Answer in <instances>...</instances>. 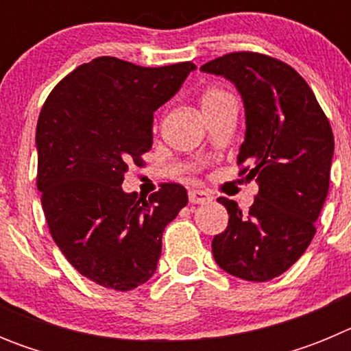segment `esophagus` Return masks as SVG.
Instances as JSON below:
<instances>
[{"label": "esophagus", "instance_id": "34e87169", "mask_svg": "<svg viewBox=\"0 0 351 351\" xmlns=\"http://www.w3.org/2000/svg\"><path fill=\"white\" fill-rule=\"evenodd\" d=\"M188 195H190L191 204H207L213 200L209 191H204V190H191Z\"/></svg>", "mask_w": 351, "mask_h": 351}]
</instances>
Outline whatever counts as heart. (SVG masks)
Returning a JSON list of instances; mask_svg holds the SVG:
<instances>
[{
	"instance_id": "heart-1",
	"label": "heart",
	"mask_w": 351,
	"mask_h": 351,
	"mask_svg": "<svg viewBox=\"0 0 351 351\" xmlns=\"http://www.w3.org/2000/svg\"><path fill=\"white\" fill-rule=\"evenodd\" d=\"M223 96H226V93L219 91V89H207V91H204L202 98H200V105H202V107H206V105L218 101L219 98H223Z\"/></svg>"
}]
</instances>
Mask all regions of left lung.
I'll list each match as a JSON object with an SVG mask.
<instances>
[{
	"label": "left lung",
	"instance_id": "1",
	"mask_svg": "<svg viewBox=\"0 0 351 351\" xmlns=\"http://www.w3.org/2000/svg\"><path fill=\"white\" fill-rule=\"evenodd\" d=\"M200 70L230 80L243 98L246 135L237 163L256 179L247 213L219 197L226 230L213 239L216 263L246 281H269L293 265L315 237L328 193L334 135L308 82L287 63L232 52Z\"/></svg>",
	"mask_w": 351,
	"mask_h": 351
}]
</instances>
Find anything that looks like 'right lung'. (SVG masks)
<instances>
[{"label": "right lung", "mask_w": 351, "mask_h": 351, "mask_svg": "<svg viewBox=\"0 0 351 351\" xmlns=\"http://www.w3.org/2000/svg\"><path fill=\"white\" fill-rule=\"evenodd\" d=\"M193 63L145 68L104 56L64 77L36 125L42 207L54 243L88 280L128 291L154 274L165 226L188 204L165 182L149 198L121 184L153 145V114Z\"/></svg>", "instance_id": "1"}]
</instances>
